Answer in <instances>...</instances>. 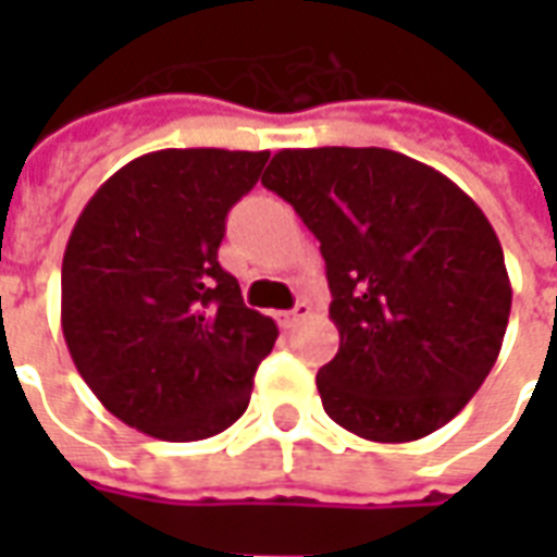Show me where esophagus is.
<instances>
[{
  "label": "esophagus",
  "mask_w": 557,
  "mask_h": 557,
  "mask_svg": "<svg viewBox=\"0 0 557 557\" xmlns=\"http://www.w3.org/2000/svg\"><path fill=\"white\" fill-rule=\"evenodd\" d=\"M307 315H310V304L298 301V304H295V307H292V310H286V313H280V325H283V327L301 325Z\"/></svg>",
  "instance_id": "esophagus-1"
}]
</instances>
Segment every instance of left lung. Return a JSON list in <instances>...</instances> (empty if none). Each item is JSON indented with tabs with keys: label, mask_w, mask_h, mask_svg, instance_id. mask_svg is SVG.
Masks as SVG:
<instances>
[{
	"label": "left lung",
	"mask_w": 557,
	"mask_h": 557,
	"mask_svg": "<svg viewBox=\"0 0 557 557\" xmlns=\"http://www.w3.org/2000/svg\"><path fill=\"white\" fill-rule=\"evenodd\" d=\"M262 184L325 259L339 331L315 375L327 418L385 444L442 430L490 375L513 301L478 202L391 148H283Z\"/></svg>",
	"instance_id": "8db88e82"
}]
</instances>
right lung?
Returning a JSON list of instances; mask_svg holds the SVG:
<instances>
[{
    "label": "right lung",
    "mask_w": 557,
    "mask_h": 557,
    "mask_svg": "<svg viewBox=\"0 0 557 557\" xmlns=\"http://www.w3.org/2000/svg\"><path fill=\"white\" fill-rule=\"evenodd\" d=\"M268 151L163 148L110 175L62 259V331L103 409L163 442L211 438L242 418L271 315L244 307L218 262L226 214Z\"/></svg>",
    "instance_id": "1"
}]
</instances>
